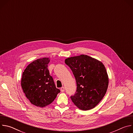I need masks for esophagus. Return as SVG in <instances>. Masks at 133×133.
<instances>
[{"label": "esophagus", "mask_w": 133, "mask_h": 133, "mask_svg": "<svg viewBox=\"0 0 133 133\" xmlns=\"http://www.w3.org/2000/svg\"><path fill=\"white\" fill-rule=\"evenodd\" d=\"M61 92H64L65 91V87H62L61 88Z\"/></svg>", "instance_id": "1"}]
</instances>
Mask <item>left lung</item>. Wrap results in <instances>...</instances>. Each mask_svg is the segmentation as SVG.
I'll use <instances>...</instances> for the list:
<instances>
[{
  "label": "left lung",
  "instance_id": "8db88e82",
  "mask_svg": "<svg viewBox=\"0 0 133 133\" xmlns=\"http://www.w3.org/2000/svg\"><path fill=\"white\" fill-rule=\"evenodd\" d=\"M65 64L71 69L77 90L70 98L83 110L91 109L103 98L108 85V76L104 64L85 55L67 58Z\"/></svg>",
  "mask_w": 133,
  "mask_h": 133
}]
</instances>
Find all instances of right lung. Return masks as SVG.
Here are the masks:
<instances>
[{"label": "right lung", "mask_w": 133, "mask_h": 133, "mask_svg": "<svg viewBox=\"0 0 133 133\" xmlns=\"http://www.w3.org/2000/svg\"><path fill=\"white\" fill-rule=\"evenodd\" d=\"M49 62V58L38 59L29 64L23 73V91L30 103L37 107L49 105L61 91L49 75L47 68Z\"/></svg>", "instance_id": "add662e5"}]
</instances>
